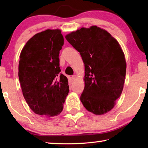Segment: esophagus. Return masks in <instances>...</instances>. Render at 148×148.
<instances>
[{"instance_id": "1", "label": "esophagus", "mask_w": 148, "mask_h": 148, "mask_svg": "<svg viewBox=\"0 0 148 148\" xmlns=\"http://www.w3.org/2000/svg\"><path fill=\"white\" fill-rule=\"evenodd\" d=\"M71 78H72V81H74V80L76 79V75H74V76H72L71 77Z\"/></svg>"}]
</instances>
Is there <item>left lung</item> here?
Returning a JSON list of instances; mask_svg holds the SVG:
<instances>
[{"label": "left lung", "instance_id": "left-lung-1", "mask_svg": "<svg viewBox=\"0 0 148 148\" xmlns=\"http://www.w3.org/2000/svg\"><path fill=\"white\" fill-rule=\"evenodd\" d=\"M79 52L85 64V87L80 101L87 110L102 115L115 106L126 75L125 55L119 42L96 25L82 27L65 36Z\"/></svg>", "mask_w": 148, "mask_h": 148}]
</instances>
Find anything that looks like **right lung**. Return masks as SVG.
<instances>
[{"instance_id": "right-lung-1", "label": "right lung", "mask_w": 148, "mask_h": 148, "mask_svg": "<svg viewBox=\"0 0 148 148\" xmlns=\"http://www.w3.org/2000/svg\"><path fill=\"white\" fill-rule=\"evenodd\" d=\"M64 44L60 29H47L30 38L19 56L18 76L25 99L35 114L51 117L63 110L67 77L60 74L59 54Z\"/></svg>"}]
</instances>
